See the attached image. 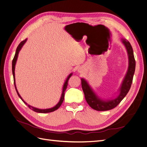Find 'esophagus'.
I'll return each instance as SVG.
<instances>
[{
    "label": "esophagus",
    "mask_w": 147,
    "mask_h": 147,
    "mask_svg": "<svg viewBox=\"0 0 147 147\" xmlns=\"http://www.w3.org/2000/svg\"><path fill=\"white\" fill-rule=\"evenodd\" d=\"M78 71H79V72H81V71H82V70H80H80H78Z\"/></svg>",
    "instance_id": "obj_1"
}]
</instances>
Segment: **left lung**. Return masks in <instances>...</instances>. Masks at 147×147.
Here are the masks:
<instances>
[{"mask_svg": "<svg viewBox=\"0 0 147 147\" xmlns=\"http://www.w3.org/2000/svg\"><path fill=\"white\" fill-rule=\"evenodd\" d=\"M122 42L125 45L129 57V67L126 77L124 79L121 88H120L119 94L116 99L108 101H104L99 99L93 92L87 82L83 78L81 79L82 87L87 103L92 109L96 110L106 111L116 107L124 99V97L126 96L131 88L133 76H134L135 72L136 61L132 48L129 42L126 39H122Z\"/></svg>", "mask_w": 147, "mask_h": 147, "instance_id": "1", "label": "left lung"}]
</instances>
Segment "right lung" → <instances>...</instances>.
Here are the masks:
<instances>
[{"instance_id":"right-lung-1","label":"right lung","mask_w":147,"mask_h":147,"mask_svg":"<svg viewBox=\"0 0 147 147\" xmlns=\"http://www.w3.org/2000/svg\"><path fill=\"white\" fill-rule=\"evenodd\" d=\"M26 40L27 39H25L23 41H22L20 44L18 46L17 48H16V53H15V56L14 57H13V59L12 61V72H13V80H14V84H15V89H16V92L18 95V96L20 97L21 99L23 101L24 103L27 105L28 106V107L30 109H32L33 111H34V112H38V113H50V112H54V111L56 110L57 109H58L59 107L61 105L62 103H63V101H64V93H65V91L66 90L67 88V84H68V81H69V78L71 77V75H72V74H70L69 77H67V78L66 81L64 84V86H63V93H62V96H61V99L59 102V103L57 104L55 107H53L51 109H43V110H42V109H37V108H34L33 107L30 106L29 105H28L26 102L21 98V97L20 96V94L18 93V92L17 90H16V85H15V64H16V60H17V57H18V53L20 51V50H21V48H22V47H23V45L24 44V43L26 42Z\"/></svg>"}]
</instances>
